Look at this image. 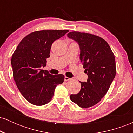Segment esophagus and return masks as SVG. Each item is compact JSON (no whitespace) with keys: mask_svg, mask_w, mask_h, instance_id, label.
<instances>
[{"mask_svg":"<svg viewBox=\"0 0 133 133\" xmlns=\"http://www.w3.org/2000/svg\"><path fill=\"white\" fill-rule=\"evenodd\" d=\"M64 80H65V81H69L71 80V78H69V77H67V76H65V77H64Z\"/></svg>","mask_w":133,"mask_h":133,"instance_id":"obj_1","label":"esophagus"}]
</instances>
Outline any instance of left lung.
<instances>
[{
  "instance_id": "left-lung-1",
  "label": "left lung",
  "mask_w": 133,
  "mask_h": 133,
  "mask_svg": "<svg viewBox=\"0 0 133 133\" xmlns=\"http://www.w3.org/2000/svg\"><path fill=\"white\" fill-rule=\"evenodd\" d=\"M80 47V59L88 76L80 82L81 89L70 99L81 108L94 106L106 95L116 73L114 53L104 39L89 33L74 31L68 34Z\"/></svg>"
}]
</instances>
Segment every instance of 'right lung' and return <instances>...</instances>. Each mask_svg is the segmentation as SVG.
Wrapping results in <instances>:
<instances>
[{
	"instance_id": "1",
	"label": "right lung",
	"mask_w": 133,
	"mask_h": 133,
	"mask_svg": "<svg viewBox=\"0 0 133 133\" xmlns=\"http://www.w3.org/2000/svg\"><path fill=\"white\" fill-rule=\"evenodd\" d=\"M68 30H42L33 32L19 44L11 59L13 77L18 89L27 101L36 106L52 100L55 88L63 83L62 74H49L41 69L50 57L51 45Z\"/></svg>"
}]
</instances>
